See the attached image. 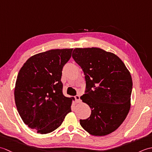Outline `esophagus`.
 <instances>
[{
	"label": "esophagus",
	"instance_id": "obj_1",
	"mask_svg": "<svg viewBox=\"0 0 152 152\" xmlns=\"http://www.w3.org/2000/svg\"><path fill=\"white\" fill-rule=\"evenodd\" d=\"M75 99H76V101L77 103L80 102V95H77L76 96H75Z\"/></svg>",
	"mask_w": 152,
	"mask_h": 152
}]
</instances>
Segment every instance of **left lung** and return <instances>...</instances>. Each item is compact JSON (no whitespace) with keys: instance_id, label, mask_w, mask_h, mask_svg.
I'll return each instance as SVG.
<instances>
[{"instance_id":"left-lung-1","label":"left lung","mask_w":152,"mask_h":152,"mask_svg":"<svg viewBox=\"0 0 152 152\" xmlns=\"http://www.w3.org/2000/svg\"><path fill=\"white\" fill-rule=\"evenodd\" d=\"M72 57L81 66L86 81V93L80 99L91 110L90 117L80 119V125L93 136L112 133L130 110V72L116 55L99 48H75Z\"/></svg>"}]
</instances>
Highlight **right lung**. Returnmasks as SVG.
<instances>
[{"mask_svg":"<svg viewBox=\"0 0 152 152\" xmlns=\"http://www.w3.org/2000/svg\"><path fill=\"white\" fill-rule=\"evenodd\" d=\"M72 50L55 49L34 55L18 73L14 89L16 107L24 124L38 133L56 130L71 112L75 99L63 94L61 79Z\"/></svg>","mask_w":152,"mask_h":152,"instance_id":"right-lung-1","label":"right lung"}]
</instances>
